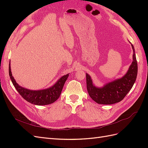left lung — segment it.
Listing matches in <instances>:
<instances>
[{
    "instance_id": "left-lung-1",
    "label": "left lung",
    "mask_w": 148,
    "mask_h": 148,
    "mask_svg": "<svg viewBox=\"0 0 148 148\" xmlns=\"http://www.w3.org/2000/svg\"><path fill=\"white\" fill-rule=\"evenodd\" d=\"M133 62L127 73L123 77L106 84L104 86L98 88L93 84L90 76L86 74V88L89 96L97 104H113L123 99L131 90L135 83L137 73L138 64L133 46Z\"/></svg>"
}]
</instances>
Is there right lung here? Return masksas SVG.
Masks as SVG:
<instances>
[{"mask_svg":"<svg viewBox=\"0 0 148 148\" xmlns=\"http://www.w3.org/2000/svg\"><path fill=\"white\" fill-rule=\"evenodd\" d=\"M9 76L11 81L17 91L26 101L38 106L48 105L54 102L60 96L64 85L69 77V74L63 76L52 86L42 90H30L20 86L16 83L12 74L10 62L9 63Z\"/></svg>","mask_w":148,"mask_h":148,"instance_id":"1","label":"right lung"}]
</instances>
